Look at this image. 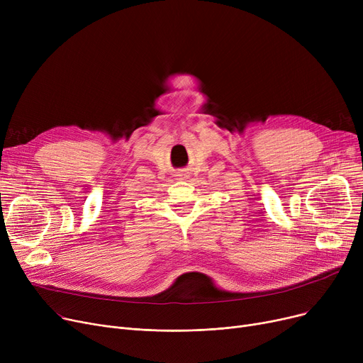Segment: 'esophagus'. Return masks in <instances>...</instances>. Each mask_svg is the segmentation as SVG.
I'll use <instances>...</instances> for the list:
<instances>
[{"mask_svg":"<svg viewBox=\"0 0 363 363\" xmlns=\"http://www.w3.org/2000/svg\"><path fill=\"white\" fill-rule=\"evenodd\" d=\"M179 177H185V174H181V175H179Z\"/></svg>","mask_w":363,"mask_h":363,"instance_id":"34e87169","label":"esophagus"}]
</instances>
